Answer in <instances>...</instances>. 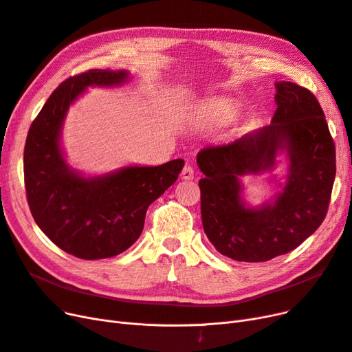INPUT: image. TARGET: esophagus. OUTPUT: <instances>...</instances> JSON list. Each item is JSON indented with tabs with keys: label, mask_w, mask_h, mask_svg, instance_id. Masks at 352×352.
Here are the masks:
<instances>
[{
	"label": "esophagus",
	"mask_w": 352,
	"mask_h": 352,
	"mask_svg": "<svg viewBox=\"0 0 352 352\" xmlns=\"http://www.w3.org/2000/svg\"><path fill=\"white\" fill-rule=\"evenodd\" d=\"M181 178L186 179V181H190L194 178V169L191 165H186L183 168V171H181Z\"/></svg>",
	"instance_id": "obj_1"
}]
</instances>
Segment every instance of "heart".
Returning <instances> with one entry per match:
<instances>
[{
  "mask_svg": "<svg viewBox=\"0 0 352 352\" xmlns=\"http://www.w3.org/2000/svg\"><path fill=\"white\" fill-rule=\"evenodd\" d=\"M235 113L230 106H214L200 111L196 119L201 124H225L233 119Z\"/></svg>",
  "mask_w": 352,
  "mask_h": 352,
  "instance_id": "1",
  "label": "heart"
}]
</instances>
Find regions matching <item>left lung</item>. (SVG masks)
<instances>
[{
  "mask_svg": "<svg viewBox=\"0 0 352 352\" xmlns=\"http://www.w3.org/2000/svg\"><path fill=\"white\" fill-rule=\"evenodd\" d=\"M274 85L277 110L271 124L197 155L204 174L199 181L204 232L220 254L235 261L264 263L293 251L320 226L331 200L335 145L319 102L294 82ZM264 173L278 191L251 205L243 178Z\"/></svg>",
  "mask_w": 352,
  "mask_h": 352,
  "instance_id": "1",
  "label": "left lung"
}]
</instances>
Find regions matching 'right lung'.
I'll return each instance as SVG.
<instances>
[{
    "label": "right lung",
    "mask_w": 352,
    "mask_h": 352,
    "mask_svg": "<svg viewBox=\"0 0 352 352\" xmlns=\"http://www.w3.org/2000/svg\"><path fill=\"white\" fill-rule=\"evenodd\" d=\"M129 80L126 69H91L68 78L47 98L25 139L24 183L34 222L76 258H110L130 248L143 230L148 207L184 166V160H174L84 174L68 164L62 129L69 107L88 88H119Z\"/></svg>",
    "instance_id": "right-lung-1"
}]
</instances>
